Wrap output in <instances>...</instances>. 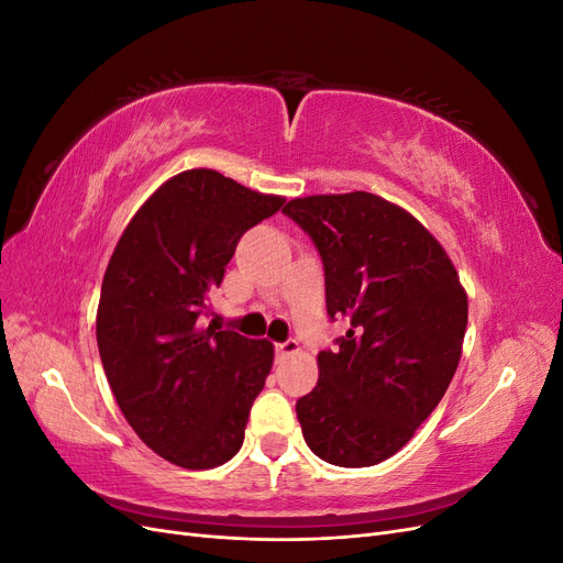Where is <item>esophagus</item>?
Segmentation results:
<instances>
[{
  "label": "esophagus",
  "instance_id": "esophagus-1",
  "mask_svg": "<svg viewBox=\"0 0 563 563\" xmlns=\"http://www.w3.org/2000/svg\"><path fill=\"white\" fill-rule=\"evenodd\" d=\"M298 350H300V343H298V340H284V343H277V347H275V352H277L279 360H284V356H291V354H296Z\"/></svg>",
  "mask_w": 563,
  "mask_h": 563
}]
</instances>
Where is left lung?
<instances>
[{
	"label": "left lung",
	"mask_w": 563,
	"mask_h": 563,
	"mask_svg": "<svg viewBox=\"0 0 563 563\" xmlns=\"http://www.w3.org/2000/svg\"><path fill=\"white\" fill-rule=\"evenodd\" d=\"M282 211L321 255L329 317L350 319L338 347L317 356V387L296 404L302 437L331 465H378L449 389L467 294L430 230L378 195L298 197Z\"/></svg>",
	"instance_id": "8db88e82"
}]
</instances>
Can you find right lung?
Returning a JSON list of instances; mask_svg holds the SVG:
<instances>
[{
	"mask_svg": "<svg viewBox=\"0 0 563 563\" xmlns=\"http://www.w3.org/2000/svg\"><path fill=\"white\" fill-rule=\"evenodd\" d=\"M282 203L213 168H190L135 211L108 263L100 362L133 432L178 467H218L244 444L275 345L199 319L236 242Z\"/></svg>",
	"mask_w": 563,
	"mask_h": 563,
	"instance_id": "obj_1",
	"label": "right lung"
}]
</instances>
